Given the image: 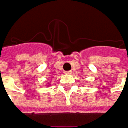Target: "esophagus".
Listing matches in <instances>:
<instances>
[{"label":"esophagus","instance_id":"1","mask_svg":"<svg viewBox=\"0 0 128 128\" xmlns=\"http://www.w3.org/2000/svg\"><path fill=\"white\" fill-rule=\"evenodd\" d=\"M72 73V71H68V72H65V74H71Z\"/></svg>","mask_w":128,"mask_h":128}]
</instances>
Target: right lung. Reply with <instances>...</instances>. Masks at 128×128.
Masks as SVG:
<instances>
[{
  "label": "right lung",
  "instance_id": "add662e5",
  "mask_svg": "<svg viewBox=\"0 0 128 128\" xmlns=\"http://www.w3.org/2000/svg\"><path fill=\"white\" fill-rule=\"evenodd\" d=\"M47 86H49V85H47Z\"/></svg>",
  "mask_w": 128,
  "mask_h": 128
}]
</instances>
